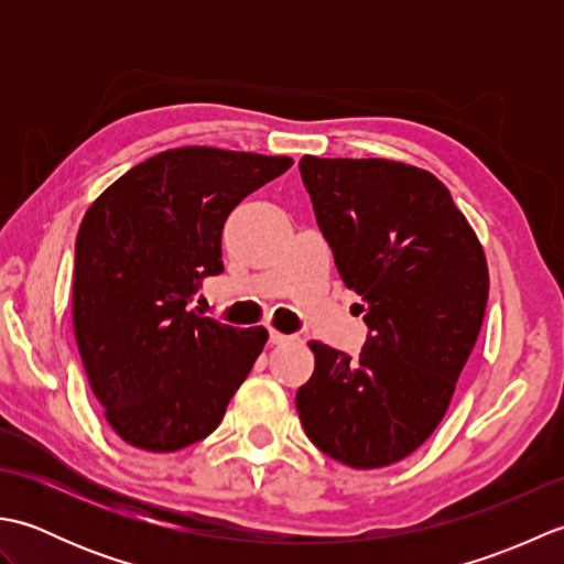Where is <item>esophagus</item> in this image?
<instances>
[{
  "mask_svg": "<svg viewBox=\"0 0 564 564\" xmlns=\"http://www.w3.org/2000/svg\"><path fill=\"white\" fill-rule=\"evenodd\" d=\"M269 341L271 344H289V341H295V337H291V334H283L279 329H271L269 332Z\"/></svg>",
  "mask_w": 564,
  "mask_h": 564,
  "instance_id": "1",
  "label": "esophagus"
}]
</instances>
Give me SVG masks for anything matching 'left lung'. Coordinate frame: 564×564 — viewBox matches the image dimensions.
Segmentation results:
<instances>
[{"label":"left lung","mask_w":564,"mask_h":564,"mask_svg":"<svg viewBox=\"0 0 564 564\" xmlns=\"http://www.w3.org/2000/svg\"><path fill=\"white\" fill-rule=\"evenodd\" d=\"M297 166L370 334L356 358L310 341L315 370L295 406L322 453L373 470L414 453L446 414L482 327L487 259L448 188L426 170L313 154Z\"/></svg>","instance_id":"1"}]
</instances>
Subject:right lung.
Wrapping results in <instances>:
<instances>
[{
  "mask_svg": "<svg viewBox=\"0 0 564 564\" xmlns=\"http://www.w3.org/2000/svg\"><path fill=\"white\" fill-rule=\"evenodd\" d=\"M291 158L174 148L135 164L84 213L72 325L91 392L126 443L172 453L206 438L269 332L188 310L223 271V225Z\"/></svg>",
  "mask_w": 564,
  "mask_h": 564,
  "instance_id": "obj_1",
  "label": "right lung"
}]
</instances>
